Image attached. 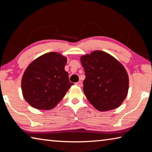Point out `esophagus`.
I'll return each instance as SVG.
<instances>
[{
    "mask_svg": "<svg viewBox=\"0 0 152 152\" xmlns=\"http://www.w3.org/2000/svg\"><path fill=\"white\" fill-rule=\"evenodd\" d=\"M76 84L77 86L81 87V86H82V82L81 81H79V82H76Z\"/></svg>",
    "mask_w": 152,
    "mask_h": 152,
    "instance_id": "1",
    "label": "esophagus"
}]
</instances>
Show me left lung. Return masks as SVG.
Returning a JSON list of instances; mask_svg holds the SVG:
<instances>
[{
    "label": "left lung",
    "instance_id": "obj_1",
    "mask_svg": "<svg viewBox=\"0 0 152 152\" xmlns=\"http://www.w3.org/2000/svg\"><path fill=\"white\" fill-rule=\"evenodd\" d=\"M80 60L86 75L83 91L92 106L102 112L121 106L129 90V76L123 64L100 50L82 56Z\"/></svg>",
    "mask_w": 152,
    "mask_h": 152
}]
</instances>
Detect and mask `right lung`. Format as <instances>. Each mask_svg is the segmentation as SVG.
<instances>
[{"instance_id": "right-lung-1", "label": "right lung", "mask_w": 152, "mask_h": 152, "mask_svg": "<svg viewBox=\"0 0 152 152\" xmlns=\"http://www.w3.org/2000/svg\"><path fill=\"white\" fill-rule=\"evenodd\" d=\"M67 58L49 52L29 64L21 80L23 96L32 107L51 110L65 96L73 83L65 70Z\"/></svg>"}]
</instances>
